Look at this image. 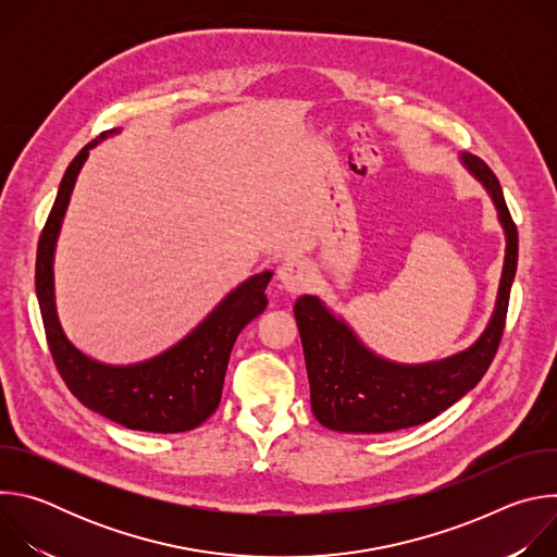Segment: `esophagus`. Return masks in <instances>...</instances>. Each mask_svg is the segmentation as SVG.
<instances>
[{
	"mask_svg": "<svg viewBox=\"0 0 557 557\" xmlns=\"http://www.w3.org/2000/svg\"><path fill=\"white\" fill-rule=\"evenodd\" d=\"M277 277L282 282V286L297 295V293H304L310 282H312V273H310V267L306 260L301 258H288L282 262V267L277 269Z\"/></svg>",
	"mask_w": 557,
	"mask_h": 557,
	"instance_id": "esophagus-1",
	"label": "esophagus"
}]
</instances>
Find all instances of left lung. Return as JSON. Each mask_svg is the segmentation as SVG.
Returning <instances> with one entry per match:
<instances>
[{
  "label": "left lung",
  "mask_w": 557,
  "mask_h": 557,
  "mask_svg": "<svg viewBox=\"0 0 557 557\" xmlns=\"http://www.w3.org/2000/svg\"><path fill=\"white\" fill-rule=\"evenodd\" d=\"M462 163L492 194L507 233L505 269L487 331L469 350L445 361L399 366L372 355L320 299L299 297L293 312L304 346L310 408L324 428L379 434L428 423L454 406L492 366L503 339L518 267V228L490 165L471 153H462Z\"/></svg>",
  "instance_id": "obj_1"
}]
</instances>
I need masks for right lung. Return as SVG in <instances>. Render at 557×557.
<instances>
[{
	"mask_svg": "<svg viewBox=\"0 0 557 557\" xmlns=\"http://www.w3.org/2000/svg\"><path fill=\"white\" fill-rule=\"evenodd\" d=\"M112 134V129L108 132ZM106 132L99 136L103 138ZM88 143L67 165L37 245L35 288L52 361L67 389L92 412L140 432L176 434L205 423L220 406L231 348L240 331L267 308L271 271L258 273L226 295L207 320L178 346L138 366H103L78 352L63 335L52 293L57 233L76 181L88 158Z\"/></svg>",
	"mask_w": 557,
	"mask_h": 557,
	"instance_id": "1",
	"label": "right lung"
}]
</instances>
